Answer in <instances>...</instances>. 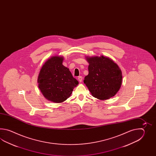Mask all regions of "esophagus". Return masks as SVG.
Masks as SVG:
<instances>
[{"label": "esophagus", "instance_id": "esophagus-1", "mask_svg": "<svg viewBox=\"0 0 156 156\" xmlns=\"http://www.w3.org/2000/svg\"><path fill=\"white\" fill-rule=\"evenodd\" d=\"M78 80H79L80 83H81L82 81H83V77H82V76H79L78 77Z\"/></svg>", "mask_w": 156, "mask_h": 156}]
</instances>
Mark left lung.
<instances>
[{
    "instance_id": "1",
    "label": "left lung",
    "mask_w": 156,
    "mask_h": 156,
    "mask_svg": "<svg viewBox=\"0 0 156 156\" xmlns=\"http://www.w3.org/2000/svg\"><path fill=\"white\" fill-rule=\"evenodd\" d=\"M86 58L89 63V74L83 82L92 95L101 100L114 96L122 83V71L117 64L104 56Z\"/></svg>"
}]
</instances>
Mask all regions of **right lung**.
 <instances>
[{
  "mask_svg": "<svg viewBox=\"0 0 156 156\" xmlns=\"http://www.w3.org/2000/svg\"><path fill=\"white\" fill-rule=\"evenodd\" d=\"M63 60V57H51L44 63L38 77L41 93L46 99L53 103L65 101L79 84L69 69L62 65Z\"/></svg>",
  "mask_w": 156,
  "mask_h": 156,
  "instance_id": "add662e5",
  "label": "right lung"
}]
</instances>
